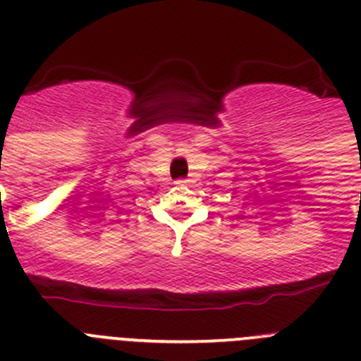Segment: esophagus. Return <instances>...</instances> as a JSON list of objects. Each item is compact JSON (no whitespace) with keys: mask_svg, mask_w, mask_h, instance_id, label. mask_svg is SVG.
Wrapping results in <instances>:
<instances>
[{"mask_svg":"<svg viewBox=\"0 0 361 361\" xmlns=\"http://www.w3.org/2000/svg\"><path fill=\"white\" fill-rule=\"evenodd\" d=\"M188 183H191L190 178H184V180H183V178H178V180H177L178 186H184V184H188Z\"/></svg>","mask_w":361,"mask_h":361,"instance_id":"obj_1","label":"esophagus"}]
</instances>
